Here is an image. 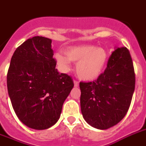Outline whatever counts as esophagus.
Returning a JSON list of instances; mask_svg holds the SVG:
<instances>
[{"label":"esophagus","mask_w":146,"mask_h":146,"mask_svg":"<svg viewBox=\"0 0 146 146\" xmlns=\"http://www.w3.org/2000/svg\"><path fill=\"white\" fill-rule=\"evenodd\" d=\"M73 83H74V86H75V87H78V86H79V82L77 81H76V80H74Z\"/></svg>","instance_id":"34e87169"}]
</instances>
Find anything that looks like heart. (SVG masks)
<instances>
[{"instance_id":"b5f03b06","label":"heart","mask_w":146,"mask_h":146,"mask_svg":"<svg viewBox=\"0 0 146 146\" xmlns=\"http://www.w3.org/2000/svg\"><path fill=\"white\" fill-rule=\"evenodd\" d=\"M64 53L54 54L57 64L62 72L70 70L71 61L77 62L76 72L79 79L93 81L104 71L108 61V54L103 48L93 45H81L65 48Z\"/></svg>"}]
</instances>
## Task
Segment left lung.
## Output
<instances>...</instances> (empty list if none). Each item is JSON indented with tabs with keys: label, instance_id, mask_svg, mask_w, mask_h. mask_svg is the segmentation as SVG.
<instances>
[{
	"label": "left lung",
	"instance_id": "left-lung-1",
	"mask_svg": "<svg viewBox=\"0 0 146 146\" xmlns=\"http://www.w3.org/2000/svg\"><path fill=\"white\" fill-rule=\"evenodd\" d=\"M82 114L94 128L106 130L122 120L131 105L135 88V73L130 52L115 48L107 67L98 79L80 82Z\"/></svg>",
	"mask_w": 146,
	"mask_h": 146
}]
</instances>
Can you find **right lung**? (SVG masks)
<instances>
[{
	"mask_svg": "<svg viewBox=\"0 0 146 146\" xmlns=\"http://www.w3.org/2000/svg\"><path fill=\"white\" fill-rule=\"evenodd\" d=\"M52 40L34 36L15 49L7 82L15 114L35 130L53 126L60 118L64 102L73 88L70 76L55 69Z\"/></svg>",
	"mask_w": 146,
	"mask_h": 146,
	"instance_id": "1",
	"label": "right lung"
}]
</instances>
